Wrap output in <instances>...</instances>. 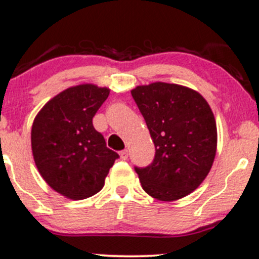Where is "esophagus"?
Segmentation results:
<instances>
[{
    "mask_svg": "<svg viewBox=\"0 0 259 259\" xmlns=\"http://www.w3.org/2000/svg\"><path fill=\"white\" fill-rule=\"evenodd\" d=\"M119 156H121L122 160H127V158H128V151L127 150L121 151V152H119Z\"/></svg>",
    "mask_w": 259,
    "mask_h": 259,
    "instance_id": "obj_1",
    "label": "esophagus"
}]
</instances>
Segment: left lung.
Returning a JSON list of instances; mask_svg holds the SVG:
<instances>
[{"mask_svg":"<svg viewBox=\"0 0 259 259\" xmlns=\"http://www.w3.org/2000/svg\"><path fill=\"white\" fill-rule=\"evenodd\" d=\"M155 143V158L135 167L152 198L174 201L208 176L217 153V123L208 102L188 87L157 81L131 91Z\"/></svg>","mask_w":259,"mask_h":259,"instance_id":"left-lung-1","label":"left lung"}]
</instances>
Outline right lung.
Returning a JSON list of instances; mask_svg holds the SVG:
<instances>
[{
	"instance_id": "1",
	"label": "right lung",
	"mask_w": 259,
	"mask_h": 259,
	"mask_svg": "<svg viewBox=\"0 0 259 259\" xmlns=\"http://www.w3.org/2000/svg\"><path fill=\"white\" fill-rule=\"evenodd\" d=\"M109 89L80 84L48 102L35 117L31 148L40 175L56 193L73 200L93 196L104 186L119 157L93 127V117Z\"/></svg>"
}]
</instances>
